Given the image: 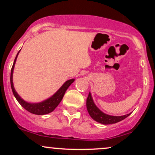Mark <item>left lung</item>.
Masks as SVG:
<instances>
[{
    "instance_id": "1",
    "label": "left lung",
    "mask_w": 155,
    "mask_h": 155,
    "mask_svg": "<svg viewBox=\"0 0 155 155\" xmlns=\"http://www.w3.org/2000/svg\"><path fill=\"white\" fill-rule=\"evenodd\" d=\"M87 108L89 114L90 115V117H91L94 120L99 122V123L104 124L117 123V122H120V121L127 118V117L131 114H128L124 115V116L116 117L110 116V115L106 114L103 113V112L101 111L100 109H98V108L95 106V104H94L90 92H89L88 97L87 98Z\"/></svg>"
}]
</instances>
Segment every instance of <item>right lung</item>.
<instances>
[{
	"label": "right lung",
	"mask_w": 155,
	"mask_h": 155,
	"mask_svg": "<svg viewBox=\"0 0 155 155\" xmlns=\"http://www.w3.org/2000/svg\"><path fill=\"white\" fill-rule=\"evenodd\" d=\"M18 54L19 52L17 53V56H16L15 58V62H14L13 65H12L10 77L11 87H12V92H13V94L16 97V99H17V101L19 103V104H20L25 109H26L27 111L31 112L32 114H34L44 115L53 111L55 109V108L59 105L60 101L63 99L64 95H65V91H66L67 89L69 87V86L74 82V79H70L68 80L67 81H65V82L63 84V86L58 90V91L54 95L51 96V97H49L47 100L43 101V102L38 103V104H29V103H27L26 101H23L22 99L19 97L18 94L17 93V92L15 91V87H14L13 85V80H12V79H13L12 76H13L14 68H15V64Z\"/></svg>",
	"instance_id": "right-lung-1"
}]
</instances>
